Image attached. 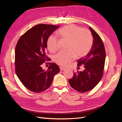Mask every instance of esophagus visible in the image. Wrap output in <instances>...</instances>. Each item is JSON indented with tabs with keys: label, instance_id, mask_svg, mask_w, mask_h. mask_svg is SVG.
Listing matches in <instances>:
<instances>
[{
	"label": "esophagus",
	"instance_id": "1",
	"mask_svg": "<svg viewBox=\"0 0 122 122\" xmlns=\"http://www.w3.org/2000/svg\"><path fill=\"white\" fill-rule=\"evenodd\" d=\"M60 70L61 71H64V70H65V68L63 67H60Z\"/></svg>",
	"mask_w": 122,
	"mask_h": 122
}]
</instances>
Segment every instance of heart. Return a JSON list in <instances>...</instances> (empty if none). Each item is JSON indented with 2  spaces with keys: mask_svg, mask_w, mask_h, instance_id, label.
Instances as JSON below:
<instances>
[{
  "mask_svg": "<svg viewBox=\"0 0 122 122\" xmlns=\"http://www.w3.org/2000/svg\"><path fill=\"white\" fill-rule=\"evenodd\" d=\"M57 35L62 40L68 41L66 52L60 51L55 55L54 61L61 66H66L74 58H80L86 55L93 45V39L91 32L73 24L64 26L57 31ZM56 37L50 36L47 41V46L51 52L58 49Z\"/></svg>",
  "mask_w": 122,
  "mask_h": 122,
  "instance_id": "obj_1",
  "label": "heart"
}]
</instances>
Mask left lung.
<instances>
[{
	"label": "left lung",
	"instance_id": "8db88e82",
	"mask_svg": "<svg viewBox=\"0 0 122 122\" xmlns=\"http://www.w3.org/2000/svg\"><path fill=\"white\" fill-rule=\"evenodd\" d=\"M93 38V45L86 56L77 61L78 66H84L83 71L74 73L69 80L71 87L80 93L92 90L97 86L103 75L106 53L102 41L93 28H89Z\"/></svg>",
	"mask_w": 122,
	"mask_h": 122
}]
</instances>
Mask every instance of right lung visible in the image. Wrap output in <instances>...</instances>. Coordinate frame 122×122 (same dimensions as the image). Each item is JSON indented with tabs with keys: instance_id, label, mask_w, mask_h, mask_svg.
Here are the masks:
<instances>
[{
	"instance_id": "add662e5",
	"label": "right lung",
	"mask_w": 122,
	"mask_h": 122,
	"mask_svg": "<svg viewBox=\"0 0 122 122\" xmlns=\"http://www.w3.org/2000/svg\"><path fill=\"white\" fill-rule=\"evenodd\" d=\"M59 26L40 24L31 28L18 40L15 48L16 74L25 87L40 93L48 88L54 76L60 72L55 63L47 71L41 67L50 59L46 56L47 41Z\"/></svg>"
}]
</instances>
